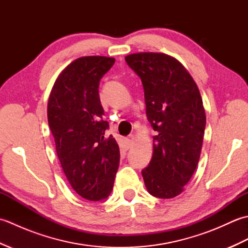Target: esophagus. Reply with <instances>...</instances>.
<instances>
[{"label": "esophagus", "instance_id": "1", "mask_svg": "<svg viewBox=\"0 0 248 248\" xmlns=\"http://www.w3.org/2000/svg\"><path fill=\"white\" fill-rule=\"evenodd\" d=\"M133 140H134V136L133 135H129L127 139H125V144H127V148H131V146L133 144Z\"/></svg>", "mask_w": 248, "mask_h": 248}]
</instances>
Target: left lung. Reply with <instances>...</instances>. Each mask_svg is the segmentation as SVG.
<instances>
[{"mask_svg":"<svg viewBox=\"0 0 248 248\" xmlns=\"http://www.w3.org/2000/svg\"><path fill=\"white\" fill-rule=\"evenodd\" d=\"M140 78L146 114L152 128L154 154L141 170L152 196L172 198L183 191L202 152L205 113L199 89L180 62L163 53L124 57Z\"/></svg>","mask_w":248,"mask_h":248,"instance_id":"1","label":"left lung"}]
</instances>
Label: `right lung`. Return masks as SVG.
Here are the masks:
<instances>
[{
	"mask_svg": "<svg viewBox=\"0 0 248 248\" xmlns=\"http://www.w3.org/2000/svg\"><path fill=\"white\" fill-rule=\"evenodd\" d=\"M105 56H85L62 71L48 102V123L57 156L70 186L87 200L108 197L120 160L118 144L107 134L99 83L114 65Z\"/></svg>",
	"mask_w": 248,
	"mask_h": 248,
	"instance_id": "right-lung-1",
	"label": "right lung"
}]
</instances>
